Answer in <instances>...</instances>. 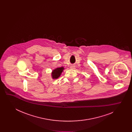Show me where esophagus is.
I'll list each match as a JSON object with an SVG mask.
<instances>
[{
  "mask_svg": "<svg viewBox=\"0 0 132 132\" xmlns=\"http://www.w3.org/2000/svg\"><path fill=\"white\" fill-rule=\"evenodd\" d=\"M70 68L72 69H74L75 68V66H74V65H71V66H70Z\"/></svg>",
  "mask_w": 132,
  "mask_h": 132,
  "instance_id": "obj_1",
  "label": "esophagus"
}]
</instances>
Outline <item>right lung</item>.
I'll list each match as a JSON object with an SVG mask.
<instances>
[{
  "label": "right lung",
  "instance_id": "1",
  "mask_svg": "<svg viewBox=\"0 0 132 132\" xmlns=\"http://www.w3.org/2000/svg\"><path fill=\"white\" fill-rule=\"evenodd\" d=\"M64 70V68L63 67H57L56 68L53 70L51 73V78H52V79H58L61 75Z\"/></svg>",
  "mask_w": 132,
  "mask_h": 132
}]
</instances>
